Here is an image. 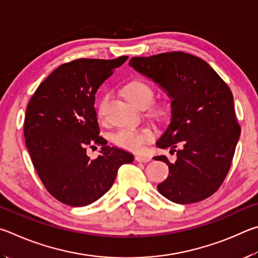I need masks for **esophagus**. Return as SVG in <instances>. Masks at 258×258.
Instances as JSON below:
<instances>
[{"label": "esophagus", "instance_id": "34e87169", "mask_svg": "<svg viewBox=\"0 0 258 258\" xmlns=\"http://www.w3.org/2000/svg\"><path fill=\"white\" fill-rule=\"evenodd\" d=\"M135 160H136L137 162H141V163H147V162H150L152 159H151V157H148V156L137 155L136 157H135Z\"/></svg>", "mask_w": 258, "mask_h": 258}]
</instances>
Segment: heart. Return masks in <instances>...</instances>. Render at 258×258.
Instances as JSON below:
<instances>
[{"instance_id":"1","label":"heart","mask_w":258,"mask_h":258,"mask_svg":"<svg viewBox=\"0 0 258 258\" xmlns=\"http://www.w3.org/2000/svg\"><path fill=\"white\" fill-rule=\"evenodd\" d=\"M125 96L134 105L138 107H147L154 98V89L150 84L143 80H132L124 87ZM103 112V104L98 105L97 113L101 116ZM163 107H154L152 110L153 116L156 119H163L165 115ZM154 138V133L148 126L139 128H121L112 135V142L122 150L130 152H141L148 143Z\"/></svg>"}]
</instances>
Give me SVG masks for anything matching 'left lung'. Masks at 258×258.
I'll use <instances>...</instances> for the list:
<instances>
[{
	"mask_svg": "<svg viewBox=\"0 0 258 258\" xmlns=\"http://www.w3.org/2000/svg\"><path fill=\"white\" fill-rule=\"evenodd\" d=\"M129 66L172 99L171 122L156 146L177 156L154 157L169 165V177L157 190L177 204L213 195L227 177L240 136L228 85L209 63L184 52L136 56Z\"/></svg>",
	"mask_w": 258,
	"mask_h": 258,
	"instance_id": "left-lung-1",
	"label": "left lung"
}]
</instances>
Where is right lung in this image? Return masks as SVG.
Here are the masks:
<instances>
[{
  "label": "right lung",
  "mask_w": 258,
  "mask_h": 258,
  "mask_svg": "<svg viewBox=\"0 0 258 258\" xmlns=\"http://www.w3.org/2000/svg\"><path fill=\"white\" fill-rule=\"evenodd\" d=\"M128 56L79 58L61 64L36 89L27 106L24 135L31 162L51 195L63 204H92L110 190L134 155L99 136L95 94ZM101 146L92 160L87 147Z\"/></svg>",
  "instance_id": "add662e5"
}]
</instances>
